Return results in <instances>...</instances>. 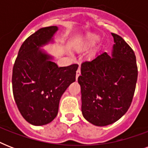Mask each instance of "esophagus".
<instances>
[{"mask_svg":"<svg viewBox=\"0 0 148 148\" xmlns=\"http://www.w3.org/2000/svg\"><path fill=\"white\" fill-rule=\"evenodd\" d=\"M81 75V69H80V67H79L78 69H77V75H76V78L77 80V78H78V77Z\"/></svg>","mask_w":148,"mask_h":148,"instance_id":"34e87169","label":"esophagus"}]
</instances>
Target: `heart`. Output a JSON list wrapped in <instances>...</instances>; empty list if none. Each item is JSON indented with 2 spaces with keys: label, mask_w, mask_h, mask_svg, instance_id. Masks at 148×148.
Here are the masks:
<instances>
[{
  "label": "heart",
  "mask_w": 148,
  "mask_h": 148,
  "mask_svg": "<svg viewBox=\"0 0 148 148\" xmlns=\"http://www.w3.org/2000/svg\"><path fill=\"white\" fill-rule=\"evenodd\" d=\"M99 36L95 34H88L85 36L79 38L74 43V47L77 50H83L87 47H90L97 42Z\"/></svg>",
  "instance_id": "b5f03b06"
}]
</instances>
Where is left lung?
Wrapping results in <instances>:
<instances>
[{
    "mask_svg": "<svg viewBox=\"0 0 148 148\" xmlns=\"http://www.w3.org/2000/svg\"><path fill=\"white\" fill-rule=\"evenodd\" d=\"M111 55L101 53L81 64V110L84 117L96 126L117 121L127 111L138 80V66L133 49L116 34Z\"/></svg>",
    "mask_w": 148,
    "mask_h": 148,
    "instance_id": "left-lung-1",
    "label": "left lung"
}]
</instances>
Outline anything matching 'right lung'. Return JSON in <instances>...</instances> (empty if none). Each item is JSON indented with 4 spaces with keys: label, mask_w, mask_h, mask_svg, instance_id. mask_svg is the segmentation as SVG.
Returning <instances> with one entry per match:
<instances>
[{
    "label": "right lung",
    "mask_w": 148,
    "mask_h": 148,
    "mask_svg": "<svg viewBox=\"0 0 148 148\" xmlns=\"http://www.w3.org/2000/svg\"><path fill=\"white\" fill-rule=\"evenodd\" d=\"M58 29L57 26L43 27L27 38L13 67V94L17 108L27 121L36 126L55 118L60 97L76 78L78 64L58 67L39 49Z\"/></svg>",
    "instance_id": "obj_1"
}]
</instances>
